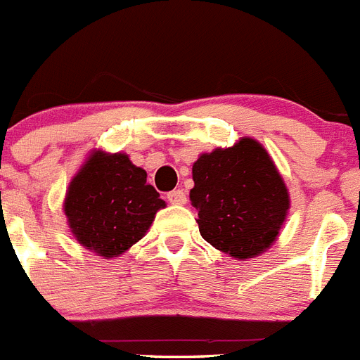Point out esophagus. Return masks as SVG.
Instances as JSON below:
<instances>
[{
    "label": "esophagus",
    "instance_id": "34e87169",
    "mask_svg": "<svg viewBox=\"0 0 360 360\" xmlns=\"http://www.w3.org/2000/svg\"><path fill=\"white\" fill-rule=\"evenodd\" d=\"M167 202L173 203V205H184L187 202V196L182 189H174L167 193Z\"/></svg>",
    "mask_w": 360,
    "mask_h": 360
}]
</instances>
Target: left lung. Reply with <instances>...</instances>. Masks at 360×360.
Here are the masks:
<instances>
[{
    "label": "left lung",
    "mask_w": 360,
    "mask_h": 360,
    "mask_svg": "<svg viewBox=\"0 0 360 360\" xmlns=\"http://www.w3.org/2000/svg\"><path fill=\"white\" fill-rule=\"evenodd\" d=\"M189 198L205 241L236 259L265 252L279 236L290 196L266 149L243 136L232 148L200 155Z\"/></svg>",
    "instance_id": "1"
}]
</instances>
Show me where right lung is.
<instances>
[{"label": "right lung", "mask_w": 360, "mask_h": 360, "mask_svg": "<svg viewBox=\"0 0 360 360\" xmlns=\"http://www.w3.org/2000/svg\"><path fill=\"white\" fill-rule=\"evenodd\" d=\"M165 202L148 173L126 153L94 151L72 178L65 198L70 231L79 243L106 259L146 236Z\"/></svg>", "instance_id": "right-lung-1"}]
</instances>
